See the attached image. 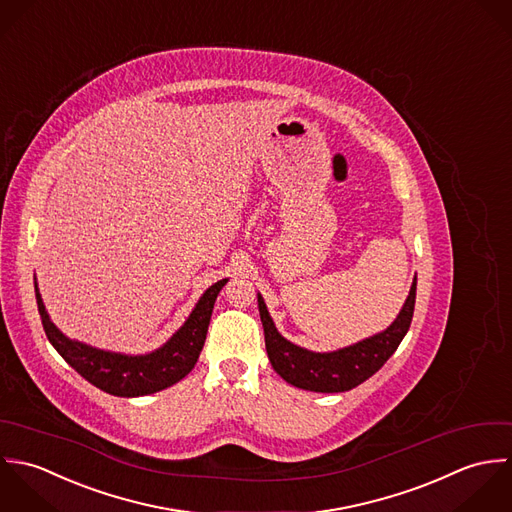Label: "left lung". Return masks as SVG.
Masks as SVG:
<instances>
[{"label":"left lung","instance_id":"1","mask_svg":"<svg viewBox=\"0 0 512 512\" xmlns=\"http://www.w3.org/2000/svg\"><path fill=\"white\" fill-rule=\"evenodd\" d=\"M417 279L413 277L408 299L398 318L384 330L352 346L334 352H310L279 334L261 295H257L259 314L265 330V346L275 372L291 386L308 392H348L374 376L398 350L411 324L415 307Z\"/></svg>","mask_w":512,"mask_h":512}]
</instances>
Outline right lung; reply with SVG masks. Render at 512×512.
Listing matches in <instances>:
<instances>
[{
	"instance_id": "obj_1",
	"label": "right lung",
	"mask_w": 512,
	"mask_h": 512,
	"mask_svg": "<svg viewBox=\"0 0 512 512\" xmlns=\"http://www.w3.org/2000/svg\"><path fill=\"white\" fill-rule=\"evenodd\" d=\"M227 279L211 285L184 326L158 350L140 356L99 350L79 340L67 338L49 318L35 281V299L45 334L53 348L73 366L87 382L110 396L136 398L166 390L186 378L196 366L204 348L205 334L215 299Z\"/></svg>"
}]
</instances>
